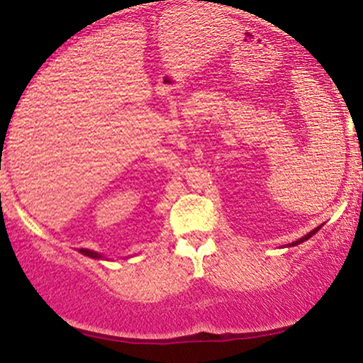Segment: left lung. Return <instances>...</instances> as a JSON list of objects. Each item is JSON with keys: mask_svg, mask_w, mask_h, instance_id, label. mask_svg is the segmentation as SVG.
Here are the masks:
<instances>
[{"mask_svg": "<svg viewBox=\"0 0 363 363\" xmlns=\"http://www.w3.org/2000/svg\"><path fill=\"white\" fill-rule=\"evenodd\" d=\"M320 230V226L319 228H315V230H313V231H311V233H308V235H305L303 236V238H300V240H296V242H293V243H290V245H298V243H302V242H305V240H308V238H311V236L312 235H315V231H319Z\"/></svg>", "mask_w": 363, "mask_h": 363, "instance_id": "8db88e82", "label": "left lung"}]
</instances>
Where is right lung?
I'll return each mask as SVG.
<instances>
[{
    "label": "right lung",
    "mask_w": 363,
    "mask_h": 363,
    "mask_svg": "<svg viewBox=\"0 0 363 363\" xmlns=\"http://www.w3.org/2000/svg\"><path fill=\"white\" fill-rule=\"evenodd\" d=\"M79 252H80V254L87 255V257H92V259H101V254H97V252L89 250V248H80Z\"/></svg>",
    "instance_id": "1"
}]
</instances>
